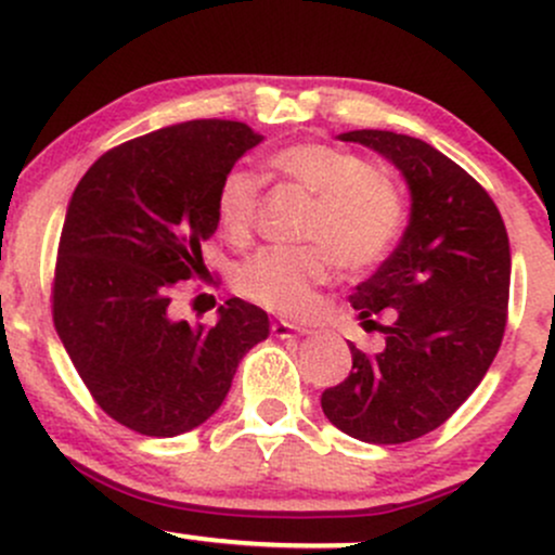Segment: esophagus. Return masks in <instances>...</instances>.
Wrapping results in <instances>:
<instances>
[{
    "instance_id": "esophagus-1",
    "label": "esophagus",
    "mask_w": 555,
    "mask_h": 555,
    "mask_svg": "<svg viewBox=\"0 0 555 555\" xmlns=\"http://www.w3.org/2000/svg\"><path fill=\"white\" fill-rule=\"evenodd\" d=\"M272 335H275V338H280V340L298 338V335H301V330L288 325V322H272Z\"/></svg>"
}]
</instances>
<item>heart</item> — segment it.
<instances>
[{
	"label": "heart",
	"instance_id": "obj_1",
	"mask_svg": "<svg viewBox=\"0 0 555 555\" xmlns=\"http://www.w3.org/2000/svg\"><path fill=\"white\" fill-rule=\"evenodd\" d=\"M278 176L317 198L304 235L314 246H267L235 272L244 296L285 317H304L317 288L346 270H366L390 254L403 228V204L366 159L327 143H298L270 159ZM261 178L244 165L230 167L217 189V220L228 238L244 241L257 220Z\"/></svg>",
	"mask_w": 555,
	"mask_h": 555
}]
</instances>
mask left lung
<instances>
[{
  "instance_id": "left-lung-1",
  "label": "left lung",
  "mask_w": 555,
  "mask_h": 555,
  "mask_svg": "<svg viewBox=\"0 0 555 555\" xmlns=\"http://www.w3.org/2000/svg\"><path fill=\"white\" fill-rule=\"evenodd\" d=\"M406 180L409 225L388 259L353 288L361 325L390 311L385 346H351L348 377L322 393V412L364 443H409L475 393L506 330L512 248L501 211L469 172L429 143L393 130H348Z\"/></svg>"
}]
</instances>
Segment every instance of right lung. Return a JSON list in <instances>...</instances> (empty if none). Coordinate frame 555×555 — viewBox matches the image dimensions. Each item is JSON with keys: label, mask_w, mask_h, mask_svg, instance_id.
Returning <instances> with one entry per match:
<instances>
[{"label": "right lung", "mask_w": 555, "mask_h": 555, "mask_svg": "<svg viewBox=\"0 0 555 555\" xmlns=\"http://www.w3.org/2000/svg\"><path fill=\"white\" fill-rule=\"evenodd\" d=\"M261 141L246 122H180L102 154L73 191L54 327L99 406L133 433L176 438L204 425L270 335L267 311L241 298L215 325L170 314L180 280L204 267L220 180Z\"/></svg>", "instance_id": "right-lung-1"}]
</instances>
